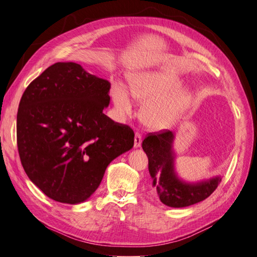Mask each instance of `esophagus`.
<instances>
[{"label":"esophagus","instance_id":"obj_1","mask_svg":"<svg viewBox=\"0 0 257 257\" xmlns=\"http://www.w3.org/2000/svg\"><path fill=\"white\" fill-rule=\"evenodd\" d=\"M141 143H143V137H141V135L139 133H136L135 134V148H139L141 146Z\"/></svg>","mask_w":257,"mask_h":257}]
</instances>
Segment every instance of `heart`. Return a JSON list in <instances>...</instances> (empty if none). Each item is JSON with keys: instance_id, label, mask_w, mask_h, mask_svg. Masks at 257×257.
<instances>
[{"instance_id": "heart-1", "label": "heart", "mask_w": 257, "mask_h": 257, "mask_svg": "<svg viewBox=\"0 0 257 257\" xmlns=\"http://www.w3.org/2000/svg\"><path fill=\"white\" fill-rule=\"evenodd\" d=\"M178 81L162 73L148 72L130 77V88L135 97L148 99L143 107V119L148 127L160 130L171 127L183 112L188 98L178 89ZM111 98L119 117L132 114L134 100L127 87L114 83L111 87Z\"/></svg>"}]
</instances>
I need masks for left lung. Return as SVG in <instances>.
<instances>
[{
    "mask_svg": "<svg viewBox=\"0 0 257 257\" xmlns=\"http://www.w3.org/2000/svg\"><path fill=\"white\" fill-rule=\"evenodd\" d=\"M172 140L173 134L170 130L150 133L143 141V149L148 157L149 172L160 201L168 206L184 207L210 196L220 184L221 178L199 184L180 181L173 171Z\"/></svg>",
    "mask_w": 257,
    "mask_h": 257,
    "instance_id": "left-lung-1",
    "label": "left lung"
}]
</instances>
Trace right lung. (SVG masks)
Masks as SVG:
<instances>
[{
    "mask_svg": "<svg viewBox=\"0 0 257 257\" xmlns=\"http://www.w3.org/2000/svg\"><path fill=\"white\" fill-rule=\"evenodd\" d=\"M109 81L73 62L55 63L26 87L16 139L31 181L48 198L68 204L95 192L114 158L134 147V130L102 112Z\"/></svg>",
    "mask_w": 257,
    "mask_h": 257,
    "instance_id": "add662e5",
    "label": "right lung"
}]
</instances>
